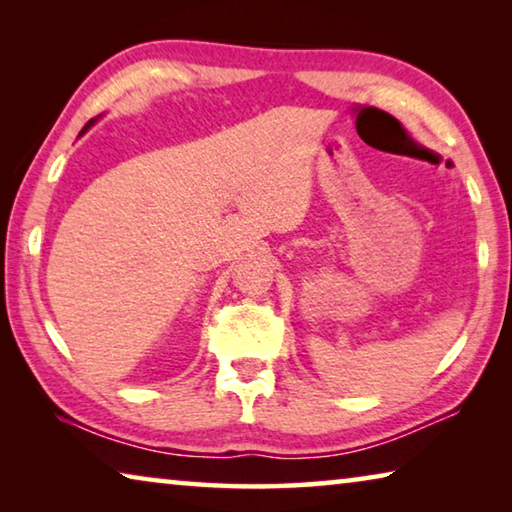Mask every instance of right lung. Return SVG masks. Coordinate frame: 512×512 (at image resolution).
Instances as JSON below:
<instances>
[{
    "mask_svg": "<svg viewBox=\"0 0 512 512\" xmlns=\"http://www.w3.org/2000/svg\"><path fill=\"white\" fill-rule=\"evenodd\" d=\"M97 119H99V117H97ZM97 119H90V121H88V124H85V126H83V131L79 133V137H81L83 133H88V131H90V128H92L94 124H97Z\"/></svg>",
    "mask_w": 512,
    "mask_h": 512,
    "instance_id": "right-lung-1",
    "label": "right lung"
}]
</instances>
